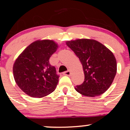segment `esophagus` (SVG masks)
Segmentation results:
<instances>
[{
	"instance_id": "34e87169",
	"label": "esophagus",
	"mask_w": 130,
	"mask_h": 130,
	"mask_svg": "<svg viewBox=\"0 0 130 130\" xmlns=\"http://www.w3.org/2000/svg\"><path fill=\"white\" fill-rule=\"evenodd\" d=\"M63 74L65 76H70V74H71V72H70V70H68V71H65Z\"/></svg>"
}]
</instances>
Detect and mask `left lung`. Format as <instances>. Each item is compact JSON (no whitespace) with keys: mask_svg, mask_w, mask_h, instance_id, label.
<instances>
[{"mask_svg":"<svg viewBox=\"0 0 130 130\" xmlns=\"http://www.w3.org/2000/svg\"><path fill=\"white\" fill-rule=\"evenodd\" d=\"M67 45L79 59L84 70V80L76 86V90L92 97L104 93L112 83L117 72V62L112 53L94 40L68 41Z\"/></svg>","mask_w":130,"mask_h":130,"instance_id":"left-lung-1","label":"left lung"}]
</instances>
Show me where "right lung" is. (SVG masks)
I'll return each instance as SVG.
<instances>
[{
  "instance_id": "1",
  "label": "right lung",
  "mask_w": 130,
  "mask_h": 130,
  "mask_svg": "<svg viewBox=\"0 0 130 130\" xmlns=\"http://www.w3.org/2000/svg\"><path fill=\"white\" fill-rule=\"evenodd\" d=\"M57 44L52 40H38L23 51L13 65V76L18 87L34 98H41L54 91L59 76L50 58Z\"/></svg>"
}]
</instances>
